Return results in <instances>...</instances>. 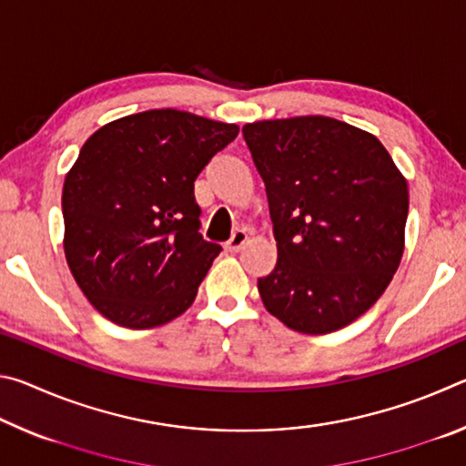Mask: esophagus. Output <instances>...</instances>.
<instances>
[{"label":"esophagus","instance_id":"1","mask_svg":"<svg viewBox=\"0 0 466 466\" xmlns=\"http://www.w3.org/2000/svg\"><path fill=\"white\" fill-rule=\"evenodd\" d=\"M248 240V236H247V232L244 230H236L234 234H232V238L226 242V250L228 252H238L242 247H244V242Z\"/></svg>","mask_w":466,"mask_h":466}]
</instances>
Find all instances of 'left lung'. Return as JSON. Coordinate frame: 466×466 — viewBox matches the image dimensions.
<instances>
[{
	"instance_id": "8db88e82",
	"label": "left lung",
	"mask_w": 466,
	"mask_h": 466,
	"mask_svg": "<svg viewBox=\"0 0 466 466\" xmlns=\"http://www.w3.org/2000/svg\"><path fill=\"white\" fill-rule=\"evenodd\" d=\"M261 175L278 263L258 279L283 325L327 335L384 294L403 257L407 180L374 136L330 116L242 127Z\"/></svg>"
}]
</instances>
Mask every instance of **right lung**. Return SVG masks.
I'll use <instances>...</instances> for the list:
<instances>
[{
    "mask_svg": "<svg viewBox=\"0 0 466 466\" xmlns=\"http://www.w3.org/2000/svg\"><path fill=\"white\" fill-rule=\"evenodd\" d=\"M238 127L175 108L100 127L63 185L66 257L102 317L152 329L193 304L222 247L203 240L195 178Z\"/></svg>",
    "mask_w": 466,
    "mask_h": 466,
    "instance_id": "1",
    "label": "right lung"
}]
</instances>
